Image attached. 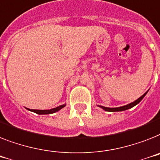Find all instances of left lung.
Returning <instances> with one entry per match:
<instances>
[{
  "label": "left lung",
  "instance_id": "obj_1",
  "mask_svg": "<svg viewBox=\"0 0 160 160\" xmlns=\"http://www.w3.org/2000/svg\"><path fill=\"white\" fill-rule=\"evenodd\" d=\"M147 92H148V91H147L146 92L144 93L140 98H139L137 100H135V102H131L130 104H127L126 106H122V107H113V108H111V107H102V106H98L99 107L102 108V109L104 110V111H107V112H122V111H126V110L131 109L133 107H135V105H137L138 103H140V102L142 100L143 98H145V96L146 95Z\"/></svg>",
  "mask_w": 160,
  "mask_h": 160
}]
</instances>
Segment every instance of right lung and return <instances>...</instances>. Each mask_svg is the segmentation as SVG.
Listing matches in <instances>:
<instances>
[{
	"mask_svg": "<svg viewBox=\"0 0 160 160\" xmlns=\"http://www.w3.org/2000/svg\"><path fill=\"white\" fill-rule=\"evenodd\" d=\"M65 106H66V104L61 105V106H59V107H55V108H53V109H50V110H34V109H29V108H26V109H28L29 111H30V112H35L36 114L47 115V114H52V113H54V112H58L59 110H61L62 108H63Z\"/></svg>",
	"mask_w": 160,
	"mask_h": 160,
	"instance_id": "obj_1",
	"label": "right lung"
}]
</instances>
